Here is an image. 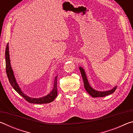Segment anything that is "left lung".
Segmentation results:
<instances>
[{
	"mask_svg": "<svg viewBox=\"0 0 133 133\" xmlns=\"http://www.w3.org/2000/svg\"><path fill=\"white\" fill-rule=\"evenodd\" d=\"M79 69L81 72V74H82V76L83 80V83H84V86L85 89V90L87 91V93H88L90 95L93 97H105L107 95H109V94H111L113 93L115 90H116L117 86L114 87L113 89L110 90L109 91H97L96 90L93 89L92 87L90 86V85L89 84V83L88 82V80L87 78L86 75H85V71L84 70L82 67H79Z\"/></svg>",
	"mask_w": 133,
	"mask_h": 133,
	"instance_id": "1",
	"label": "left lung"
}]
</instances>
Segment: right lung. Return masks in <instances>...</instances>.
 <instances>
[{
    "label": "right lung",
    "mask_w": 133,
    "mask_h": 133,
    "mask_svg": "<svg viewBox=\"0 0 133 133\" xmlns=\"http://www.w3.org/2000/svg\"><path fill=\"white\" fill-rule=\"evenodd\" d=\"M5 59H6V74H7L9 81L10 83V84L13 87L16 91L20 95L23 97L25 99L27 102L30 103H33V104H46V103H49L55 100V98L57 96V76L55 78L54 80V87L50 93L48 95L43 97L41 98H31L26 96L24 94L22 90L20 88L19 85L16 82V80L15 79L14 73L10 65V60L9 57V44L8 43L6 46V51H5Z\"/></svg>",
    "instance_id": "add662e5"
}]
</instances>
